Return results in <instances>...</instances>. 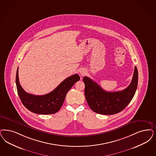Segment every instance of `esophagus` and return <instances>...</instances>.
<instances>
[{"instance_id": "34e87169", "label": "esophagus", "mask_w": 156, "mask_h": 156, "mask_svg": "<svg viewBox=\"0 0 156 156\" xmlns=\"http://www.w3.org/2000/svg\"><path fill=\"white\" fill-rule=\"evenodd\" d=\"M80 73H81V74H82V75L84 74V72H83V71H80Z\"/></svg>"}]
</instances>
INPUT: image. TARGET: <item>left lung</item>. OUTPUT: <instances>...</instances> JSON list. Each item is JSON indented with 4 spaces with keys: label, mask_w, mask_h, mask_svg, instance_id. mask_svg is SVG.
Returning <instances> with one entry per match:
<instances>
[{
    "label": "left lung",
    "mask_w": 156,
    "mask_h": 156,
    "mask_svg": "<svg viewBox=\"0 0 156 156\" xmlns=\"http://www.w3.org/2000/svg\"><path fill=\"white\" fill-rule=\"evenodd\" d=\"M138 74L135 67L132 81L127 88L122 91H105L87 76H84L85 95L91 110L102 115H114L126 107L134 96L138 85Z\"/></svg>",
    "instance_id": "1"
}]
</instances>
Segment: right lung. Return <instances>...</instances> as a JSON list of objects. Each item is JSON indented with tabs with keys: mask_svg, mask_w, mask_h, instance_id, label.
<instances>
[{
	"mask_svg": "<svg viewBox=\"0 0 156 156\" xmlns=\"http://www.w3.org/2000/svg\"><path fill=\"white\" fill-rule=\"evenodd\" d=\"M80 80L78 74L71 75L62 82L53 91L41 96L29 94L23 89L19 82L18 68L16 70V81L18 94L23 105L33 113L49 115L59 111L67 92Z\"/></svg>",
	"mask_w": 156,
	"mask_h": 156,
	"instance_id": "add662e5",
	"label": "right lung"
}]
</instances>
